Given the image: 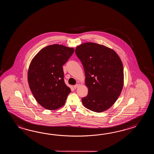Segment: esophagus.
Instances as JSON below:
<instances>
[{"mask_svg":"<svg viewBox=\"0 0 154 154\" xmlns=\"http://www.w3.org/2000/svg\"><path fill=\"white\" fill-rule=\"evenodd\" d=\"M79 86V84H76V85H75L74 86V88H78Z\"/></svg>","mask_w":154,"mask_h":154,"instance_id":"1","label":"esophagus"}]
</instances>
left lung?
I'll return each instance as SVG.
<instances>
[{
	"label": "left lung",
	"mask_w": 154,
	"mask_h": 154,
	"mask_svg": "<svg viewBox=\"0 0 154 154\" xmlns=\"http://www.w3.org/2000/svg\"><path fill=\"white\" fill-rule=\"evenodd\" d=\"M75 53L84 67L88 88V94L82 98V104L92 111H105L115 103L123 88L121 60L113 49L95 43L76 47Z\"/></svg>",
	"instance_id": "left-lung-1"
}]
</instances>
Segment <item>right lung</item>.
Returning <instances> with one entry per match:
<instances>
[{"label":"right lung","mask_w":154,"mask_h":154,"mask_svg":"<svg viewBox=\"0 0 154 154\" xmlns=\"http://www.w3.org/2000/svg\"><path fill=\"white\" fill-rule=\"evenodd\" d=\"M74 52L73 48L63 45L47 46L29 64L27 73L29 88L37 102L47 109L61 107L71 92L64 81L63 66Z\"/></svg>","instance_id":"obj_1"}]
</instances>
